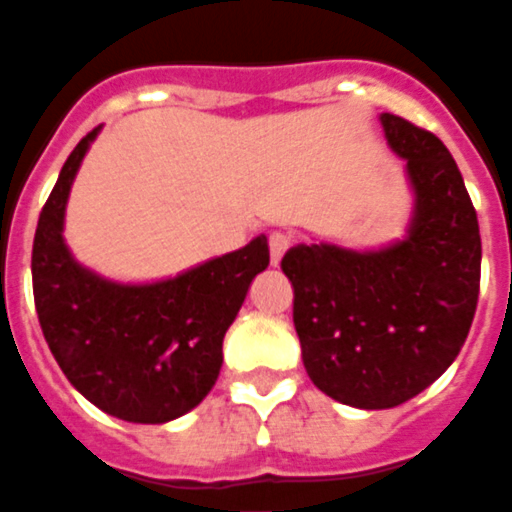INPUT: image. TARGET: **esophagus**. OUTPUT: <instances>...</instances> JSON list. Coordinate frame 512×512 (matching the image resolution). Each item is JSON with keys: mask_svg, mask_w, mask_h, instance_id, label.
<instances>
[{"mask_svg": "<svg viewBox=\"0 0 512 512\" xmlns=\"http://www.w3.org/2000/svg\"><path fill=\"white\" fill-rule=\"evenodd\" d=\"M290 248V235L285 233H272L269 235V259H272V266H277L282 261V256Z\"/></svg>", "mask_w": 512, "mask_h": 512, "instance_id": "obj_1", "label": "esophagus"}]
</instances>
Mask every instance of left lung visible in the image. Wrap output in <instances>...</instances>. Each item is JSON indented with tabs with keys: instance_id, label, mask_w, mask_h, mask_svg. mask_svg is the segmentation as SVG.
I'll return each instance as SVG.
<instances>
[{
	"instance_id": "obj_1",
	"label": "left lung",
	"mask_w": 512,
	"mask_h": 512,
	"mask_svg": "<svg viewBox=\"0 0 512 512\" xmlns=\"http://www.w3.org/2000/svg\"><path fill=\"white\" fill-rule=\"evenodd\" d=\"M381 124L414 191L404 238L378 251L298 243L282 259L310 381L357 409L404 404L451 368L482 272L479 222L448 147L393 113Z\"/></svg>"
}]
</instances>
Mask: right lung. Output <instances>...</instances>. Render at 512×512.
<instances>
[{
    "label": "right lung",
    "mask_w": 512,
    "mask_h": 512,
    "mask_svg": "<svg viewBox=\"0 0 512 512\" xmlns=\"http://www.w3.org/2000/svg\"><path fill=\"white\" fill-rule=\"evenodd\" d=\"M93 129L67 157L33 240V298L48 349L90 404L137 425L183 417L212 391L222 339L253 277L269 266L266 235L178 277L124 285L74 259L64 212Z\"/></svg>",
    "instance_id": "right-lung-1"
}]
</instances>
